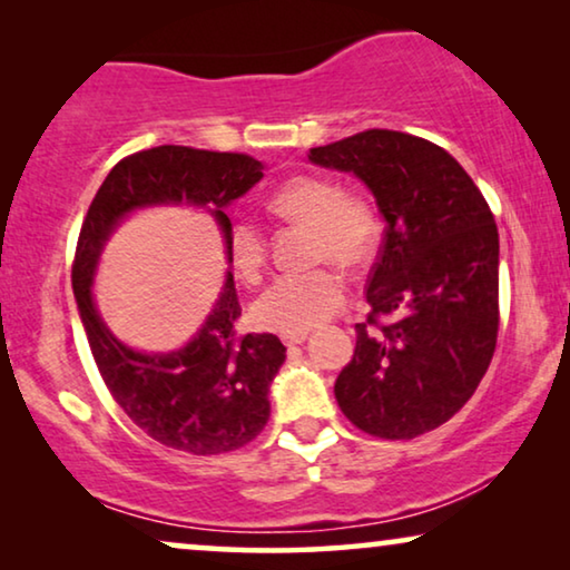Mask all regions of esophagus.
Returning a JSON list of instances; mask_svg holds the SVG:
<instances>
[{
  "instance_id": "1",
  "label": "esophagus",
  "mask_w": 570,
  "mask_h": 570,
  "mask_svg": "<svg viewBox=\"0 0 570 570\" xmlns=\"http://www.w3.org/2000/svg\"><path fill=\"white\" fill-rule=\"evenodd\" d=\"M306 340V332H295V334H283V342L287 347H293V345H301V342Z\"/></svg>"
}]
</instances>
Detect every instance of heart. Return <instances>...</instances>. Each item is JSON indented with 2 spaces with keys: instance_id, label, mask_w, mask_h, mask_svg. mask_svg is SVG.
<instances>
[{
  "instance_id": "heart-1",
  "label": "heart",
  "mask_w": 570,
  "mask_h": 570,
  "mask_svg": "<svg viewBox=\"0 0 570 570\" xmlns=\"http://www.w3.org/2000/svg\"><path fill=\"white\" fill-rule=\"evenodd\" d=\"M279 215L308 223V262H334L342 267H361L373 256L381 236V220L373 202L361 191H345L326 176H295L272 197ZM228 256L233 269L246 283H256L267 264V240L252 217H233L228 228ZM345 303V277L340 269L311 267L285 272L272 279L252 306L259 330L295 334L308 332L334 316Z\"/></svg>"
}]
</instances>
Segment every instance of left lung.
I'll return each instance as SVG.
<instances>
[{
	"instance_id": "8db88e82",
	"label": "left lung",
	"mask_w": 570,
	"mask_h": 570,
	"mask_svg": "<svg viewBox=\"0 0 570 570\" xmlns=\"http://www.w3.org/2000/svg\"><path fill=\"white\" fill-rule=\"evenodd\" d=\"M308 160L353 170L386 220L355 353L334 396L363 433L417 439L464 407L495 353L498 228L470 174L423 137L365 129L311 147ZM390 322L384 323L383 318Z\"/></svg>"
}]
</instances>
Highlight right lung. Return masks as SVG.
I'll return each mask as SVG.
<instances>
[{
  "instance_id": "add662e5",
  "label": "right lung",
  "mask_w": 570,
  "mask_h": 570,
  "mask_svg": "<svg viewBox=\"0 0 570 570\" xmlns=\"http://www.w3.org/2000/svg\"><path fill=\"white\" fill-rule=\"evenodd\" d=\"M262 176V163L244 153L184 145L131 153L100 184L77 238L72 287L100 376L131 423L184 454H228L264 431L269 420L267 392L285 361V345L267 332H236L240 303L228 277L220 301L189 345L166 355L135 353L100 322L90 279L108 233L135 207L166 202L207 207L228 244L230 220L223 207Z\"/></svg>"
}]
</instances>
